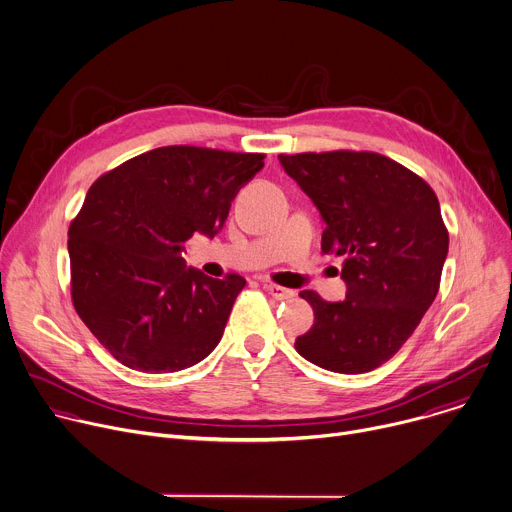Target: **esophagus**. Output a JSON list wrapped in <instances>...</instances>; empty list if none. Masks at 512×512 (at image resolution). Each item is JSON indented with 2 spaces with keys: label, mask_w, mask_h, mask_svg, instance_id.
<instances>
[{
  "label": "esophagus",
  "mask_w": 512,
  "mask_h": 512,
  "mask_svg": "<svg viewBox=\"0 0 512 512\" xmlns=\"http://www.w3.org/2000/svg\"><path fill=\"white\" fill-rule=\"evenodd\" d=\"M265 289H267V294H269L273 300H279V302L291 300V298L296 296L294 289H287V287H281V285H275V283H267Z\"/></svg>",
  "instance_id": "34e87169"
}]
</instances>
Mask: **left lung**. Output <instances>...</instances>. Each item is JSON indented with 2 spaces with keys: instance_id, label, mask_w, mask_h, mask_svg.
<instances>
[{
  "instance_id": "obj_1",
  "label": "left lung",
  "mask_w": 512,
  "mask_h": 512,
  "mask_svg": "<svg viewBox=\"0 0 512 512\" xmlns=\"http://www.w3.org/2000/svg\"><path fill=\"white\" fill-rule=\"evenodd\" d=\"M279 164L320 210L322 251L344 257V302L300 294L314 326L296 350L332 373H369L405 344L440 289L450 243L440 202L417 174L373 152H310Z\"/></svg>"
}]
</instances>
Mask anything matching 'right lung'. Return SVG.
I'll use <instances>...</instances> for the list:
<instances>
[{
  "label": "right lung",
  "instance_id": "1",
  "mask_svg": "<svg viewBox=\"0 0 512 512\" xmlns=\"http://www.w3.org/2000/svg\"><path fill=\"white\" fill-rule=\"evenodd\" d=\"M263 158L168 145L89 188L68 229L72 304L125 367L176 373L221 342L245 279L186 267L184 243L225 227L231 202Z\"/></svg>",
  "mask_w": 512,
  "mask_h": 512
}]
</instances>
